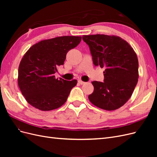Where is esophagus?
<instances>
[{"label": "esophagus", "mask_w": 157, "mask_h": 157, "mask_svg": "<svg viewBox=\"0 0 157 157\" xmlns=\"http://www.w3.org/2000/svg\"><path fill=\"white\" fill-rule=\"evenodd\" d=\"M78 82L80 84H81V85H82V84H84L86 83L85 82L82 81V80H78Z\"/></svg>", "instance_id": "obj_1"}]
</instances>
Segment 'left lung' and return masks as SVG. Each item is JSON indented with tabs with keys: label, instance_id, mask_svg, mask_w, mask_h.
I'll list each match as a JSON object with an SVG mask.
<instances>
[{
	"label": "left lung",
	"instance_id": "left-lung-1",
	"mask_svg": "<svg viewBox=\"0 0 157 157\" xmlns=\"http://www.w3.org/2000/svg\"><path fill=\"white\" fill-rule=\"evenodd\" d=\"M95 66L104 67L103 82L93 81L94 92L88 99L96 107L107 111L124 105L138 80V59L128 42L116 36L84 35Z\"/></svg>",
	"mask_w": 157,
	"mask_h": 157
}]
</instances>
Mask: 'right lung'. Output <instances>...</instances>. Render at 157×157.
Masks as SVG:
<instances>
[{"instance_id":"add662e5","label":"right lung","mask_w":157,"mask_h":157,"mask_svg":"<svg viewBox=\"0 0 157 157\" xmlns=\"http://www.w3.org/2000/svg\"><path fill=\"white\" fill-rule=\"evenodd\" d=\"M81 36H64L44 40L33 45L21 61L18 85L30 105L41 111H51L67 101L77 80L56 78L58 66L62 65L66 54L81 41Z\"/></svg>"}]
</instances>
